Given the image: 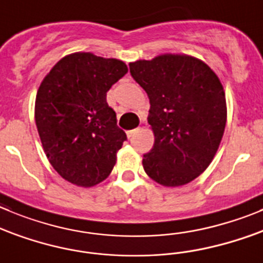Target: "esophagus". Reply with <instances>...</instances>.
Returning a JSON list of instances; mask_svg holds the SVG:
<instances>
[{
  "instance_id": "1",
  "label": "esophagus",
  "mask_w": 263,
  "mask_h": 263,
  "mask_svg": "<svg viewBox=\"0 0 263 263\" xmlns=\"http://www.w3.org/2000/svg\"><path fill=\"white\" fill-rule=\"evenodd\" d=\"M137 132H138V129H133V130H129V132H127V138H132V137L134 136V134L137 133Z\"/></svg>"
}]
</instances>
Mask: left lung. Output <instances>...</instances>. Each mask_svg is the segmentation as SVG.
Masks as SVG:
<instances>
[{
  "mask_svg": "<svg viewBox=\"0 0 263 263\" xmlns=\"http://www.w3.org/2000/svg\"><path fill=\"white\" fill-rule=\"evenodd\" d=\"M149 99L155 143L143 155L147 176L165 187L190 183L209 166L227 120L224 90L213 69L184 54L129 63Z\"/></svg>",
  "mask_w": 263,
  "mask_h": 263,
  "instance_id": "obj_1",
  "label": "left lung"
}]
</instances>
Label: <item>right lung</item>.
<instances>
[{
	"label": "right lung",
	"mask_w": 263,
	"mask_h": 263,
	"mask_svg": "<svg viewBox=\"0 0 263 263\" xmlns=\"http://www.w3.org/2000/svg\"><path fill=\"white\" fill-rule=\"evenodd\" d=\"M127 72L126 64L91 52L66 55L45 76L34 104L42 147L59 176L92 187L109 176L126 141L107 91Z\"/></svg>",
	"instance_id": "add662e5"
}]
</instances>
